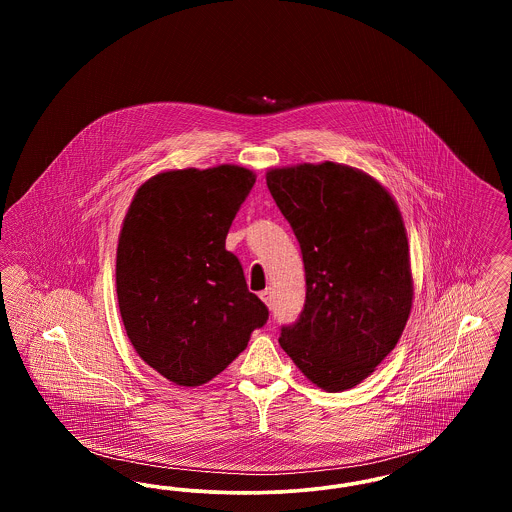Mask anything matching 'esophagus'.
I'll return each mask as SVG.
<instances>
[{"label": "esophagus", "instance_id": "esophagus-1", "mask_svg": "<svg viewBox=\"0 0 512 512\" xmlns=\"http://www.w3.org/2000/svg\"><path fill=\"white\" fill-rule=\"evenodd\" d=\"M259 297L263 299V303L267 305L268 309L274 305V293H272V290H265V292L259 293Z\"/></svg>", "mask_w": 512, "mask_h": 512}]
</instances>
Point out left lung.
<instances>
[{
  "mask_svg": "<svg viewBox=\"0 0 512 512\" xmlns=\"http://www.w3.org/2000/svg\"><path fill=\"white\" fill-rule=\"evenodd\" d=\"M267 186L305 265V307L280 345L324 391L355 388L401 338L413 307L407 230L370 174L324 161L270 169Z\"/></svg>",
  "mask_w": 512,
  "mask_h": 512,
  "instance_id": "8db88e82",
  "label": "left lung"
}]
</instances>
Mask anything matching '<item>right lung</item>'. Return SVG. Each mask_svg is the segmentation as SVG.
<instances>
[{
	"label": "right lung",
	"instance_id": "obj_1",
	"mask_svg": "<svg viewBox=\"0 0 512 512\" xmlns=\"http://www.w3.org/2000/svg\"><path fill=\"white\" fill-rule=\"evenodd\" d=\"M255 178L238 165L159 172L136 190L122 220V324L142 361L176 386L213 380L267 322L265 303L224 247Z\"/></svg>",
	"mask_w": 512,
	"mask_h": 512
}]
</instances>
